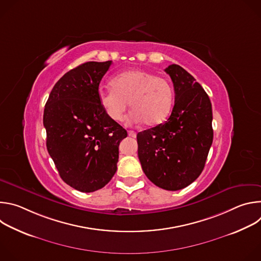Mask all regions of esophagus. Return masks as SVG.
Returning a JSON list of instances; mask_svg holds the SVG:
<instances>
[{
  "mask_svg": "<svg viewBox=\"0 0 261 261\" xmlns=\"http://www.w3.org/2000/svg\"><path fill=\"white\" fill-rule=\"evenodd\" d=\"M128 135L131 136V137H136V133L132 130H128Z\"/></svg>",
  "mask_w": 261,
  "mask_h": 261,
  "instance_id": "1",
  "label": "esophagus"
}]
</instances>
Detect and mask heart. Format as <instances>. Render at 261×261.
Returning a JSON list of instances; mask_svg holds the SVG:
<instances>
[{"label": "heart", "instance_id": "heart-1", "mask_svg": "<svg viewBox=\"0 0 261 261\" xmlns=\"http://www.w3.org/2000/svg\"><path fill=\"white\" fill-rule=\"evenodd\" d=\"M113 90L99 93L105 115L115 122L123 121L128 108L133 110L131 121L147 126L161 124L169 115L173 93L169 82L143 69L119 73L110 82Z\"/></svg>", "mask_w": 261, "mask_h": 261}]
</instances>
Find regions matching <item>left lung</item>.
<instances>
[{
  "label": "left lung",
  "mask_w": 261,
  "mask_h": 261,
  "mask_svg": "<svg viewBox=\"0 0 261 261\" xmlns=\"http://www.w3.org/2000/svg\"><path fill=\"white\" fill-rule=\"evenodd\" d=\"M174 106L163 124L137 134L143 172L159 188L176 191L202 172L213 142L211 100L196 80L178 65H169Z\"/></svg>",
  "instance_id": "1"
}]
</instances>
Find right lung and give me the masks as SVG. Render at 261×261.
<instances>
[{"instance_id":"1","label":"right lung","mask_w":261,"mask_h":261,"mask_svg":"<svg viewBox=\"0 0 261 261\" xmlns=\"http://www.w3.org/2000/svg\"><path fill=\"white\" fill-rule=\"evenodd\" d=\"M111 61L87 62L67 72L44 108L46 147L62 179L81 192L103 188L117 171L127 131L99 102V85Z\"/></svg>"}]
</instances>
